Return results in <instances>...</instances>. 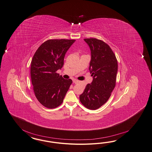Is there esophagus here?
Masks as SVG:
<instances>
[{
	"label": "esophagus",
	"mask_w": 152,
	"mask_h": 152,
	"mask_svg": "<svg viewBox=\"0 0 152 152\" xmlns=\"http://www.w3.org/2000/svg\"><path fill=\"white\" fill-rule=\"evenodd\" d=\"M73 83L74 84H77L79 83V81L78 80H76V79H74L73 80Z\"/></svg>",
	"instance_id": "esophagus-1"
}]
</instances>
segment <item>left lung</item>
Segmentation results:
<instances>
[{
	"label": "left lung",
	"instance_id": "left-lung-1",
	"mask_svg": "<svg viewBox=\"0 0 152 152\" xmlns=\"http://www.w3.org/2000/svg\"><path fill=\"white\" fill-rule=\"evenodd\" d=\"M91 50L89 70L93 80L80 95L82 104L91 110L98 109L110 98L115 86L117 60L110 47L95 38L84 39Z\"/></svg>",
	"mask_w": 152,
	"mask_h": 152
}]
</instances>
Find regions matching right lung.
<instances>
[{
	"label": "right lung",
	"instance_id": "add662e5",
	"mask_svg": "<svg viewBox=\"0 0 152 152\" xmlns=\"http://www.w3.org/2000/svg\"><path fill=\"white\" fill-rule=\"evenodd\" d=\"M75 40L50 39L38 48L32 59L31 78L34 91L38 101L45 107L52 109L61 104L71 79H63L56 72L61 69L64 58Z\"/></svg>",
	"mask_w": 152,
	"mask_h": 152
}]
</instances>
